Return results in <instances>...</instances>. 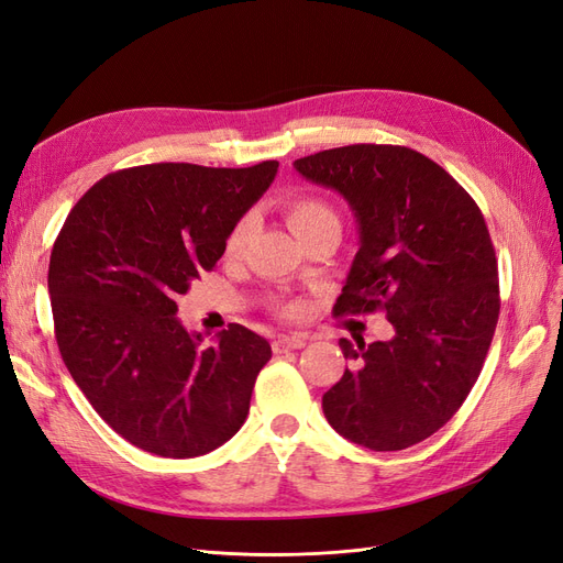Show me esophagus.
<instances>
[{
  "instance_id": "obj_1",
  "label": "esophagus",
  "mask_w": 563,
  "mask_h": 563,
  "mask_svg": "<svg viewBox=\"0 0 563 563\" xmlns=\"http://www.w3.org/2000/svg\"><path fill=\"white\" fill-rule=\"evenodd\" d=\"M305 345H308V335L291 333V335H279L275 343H272V350H275V354H284V352H291V350H300Z\"/></svg>"
}]
</instances>
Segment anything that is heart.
<instances>
[{"label": "heart", "instance_id": "obj_1", "mask_svg": "<svg viewBox=\"0 0 563 563\" xmlns=\"http://www.w3.org/2000/svg\"><path fill=\"white\" fill-rule=\"evenodd\" d=\"M286 218H288V225H291V230L300 236V240L323 225H340L338 213L333 211L331 203L310 192H298L286 201ZM251 234H253V218L244 216L236 220L234 228L230 230L225 251L230 255L242 253L251 240Z\"/></svg>", "mask_w": 563, "mask_h": 563}]
</instances>
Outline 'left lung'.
Segmentation results:
<instances>
[{
  "label": "left lung",
  "mask_w": 563,
  "mask_h": 563,
  "mask_svg": "<svg viewBox=\"0 0 563 563\" xmlns=\"http://www.w3.org/2000/svg\"><path fill=\"white\" fill-rule=\"evenodd\" d=\"M340 192L360 223L335 314L383 310L389 340L340 338L345 368L321 397L331 428L401 451L455 416L479 378L500 314L498 261L476 201L437 162L401 145H345L294 162Z\"/></svg>",
  "instance_id": "1"
}]
</instances>
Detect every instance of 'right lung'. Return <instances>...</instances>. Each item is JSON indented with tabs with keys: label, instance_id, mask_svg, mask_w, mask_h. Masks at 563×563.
Returning a JSON list of instances; mask_svg holds the SVG:
<instances>
[{
	"label": "right lung",
	"instance_id": "1",
	"mask_svg": "<svg viewBox=\"0 0 563 563\" xmlns=\"http://www.w3.org/2000/svg\"><path fill=\"white\" fill-rule=\"evenodd\" d=\"M277 168H122L65 218L48 263L58 350L96 413L129 444L197 457L244 424L269 343L230 323L201 347V335L176 319V300L213 269Z\"/></svg>",
	"mask_w": 563,
	"mask_h": 563
}]
</instances>
